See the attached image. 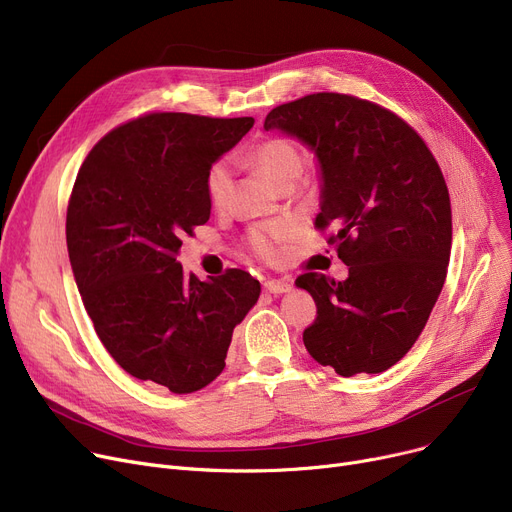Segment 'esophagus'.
<instances>
[{
  "label": "esophagus",
  "instance_id": "esophagus-1",
  "mask_svg": "<svg viewBox=\"0 0 512 512\" xmlns=\"http://www.w3.org/2000/svg\"><path fill=\"white\" fill-rule=\"evenodd\" d=\"M263 288H265V292H270V294H284V292H288L292 286H290L288 280H267V282L263 284Z\"/></svg>",
  "mask_w": 512,
  "mask_h": 512
}]
</instances>
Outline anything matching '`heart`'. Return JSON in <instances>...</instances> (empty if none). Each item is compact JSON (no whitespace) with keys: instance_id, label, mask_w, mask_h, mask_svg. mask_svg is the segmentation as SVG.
<instances>
[{"instance_id":"b5f03b06","label":"heart","mask_w":512,"mask_h":512,"mask_svg":"<svg viewBox=\"0 0 512 512\" xmlns=\"http://www.w3.org/2000/svg\"><path fill=\"white\" fill-rule=\"evenodd\" d=\"M251 161L276 188L297 182L305 168L301 149L284 137H270L261 141L251 151ZM228 193H230V170L224 161H218V164H215L207 174V195L215 207H222L228 199ZM288 230H290V224L282 222L263 232H255L251 238L255 253L263 259L274 257V251H276L274 240L286 236Z\"/></svg>"}]
</instances>
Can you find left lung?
Wrapping results in <instances>:
<instances>
[{"label":"left lung","instance_id":"8db88e82","mask_svg":"<svg viewBox=\"0 0 512 512\" xmlns=\"http://www.w3.org/2000/svg\"><path fill=\"white\" fill-rule=\"evenodd\" d=\"M280 130L317 159L315 226L330 236L348 278H297L317 317L309 355L342 378L382 373L409 353L432 313L450 259L452 213L438 161L396 114L365 99L315 93L274 107Z\"/></svg>","mask_w":512,"mask_h":512}]
</instances>
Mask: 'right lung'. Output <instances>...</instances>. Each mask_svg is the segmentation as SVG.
Listing matches in <instances>:
<instances>
[{
	"label": "right lung",
	"instance_id": "obj_1",
	"mask_svg": "<svg viewBox=\"0 0 512 512\" xmlns=\"http://www.w3.org/2000/svg\"><path fill=\"white\" fill-rule=\"evenodd\" d=\"M253 118L149 114L114 128L80 166L66 215L68 257L93 328L132 378L174 394L211 384L232 332L259 299L242 270L182 272V236L209 220L207 174Z\"/></svg>",
	"mask_w": 512,
	"mask_h": 512
}]
</instances>
